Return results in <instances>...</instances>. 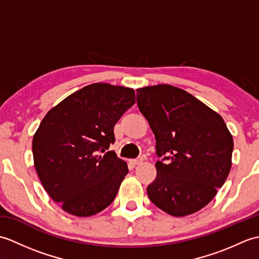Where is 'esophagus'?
Instances as JSON below:
<instances>
[{"mask_svg":"<svg viewBox=\"0 0 259 259\" xmlns=\"http://www.w3.org/2000/svg\"><path fill=\"white\" fill-rule=\"evenodd\" d=\"M142 161H144V159L140 158V159H134V160H131V163L134 164V166H138V164L142 163Z\"/></svg>","mask_w":259,"mask_h":259,"instance_id":"esophagus-1","label":"esophagus"}]
</instances>
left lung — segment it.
I'll return each mask as SVG.
<instances>
[{
	"mask_svg": "<svg viewBox=\"0 0 259 259\" xmlns=\"http://www.w3.org/2000/svg\"><path fill=\"white\" fill-rule=\"evenodd\" d=\"M137 103L156 138L157 177L148 197L175 217L207 206L232 168L233 136L221 114L170 84L137 89Z\"/></svg>",
	"mask_w": 259,
	"mask_h": 259,
	"instance_id": "1",
	"label": "left lung"
}]
</instances>
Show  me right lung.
<instances>
[{
    "label": "right lung",
    "mask_w": 259,
    "mask_h": 259,
    "mask_svg": "<svg viewBox=\"0 0 259 259\" xmlns=\"http://www.w3.org/2000/svg\"><path fill=\"white\" fill-rule=\"evenodd\" d=\"M135 102L131 88L92 83L41 121L32 141L34 167L43 188L64 211L90 217L113 201L128 166L107 150L114 142V124Z\"/></svg>",
    "instance_id": "add662e5"
}]
</instances>
